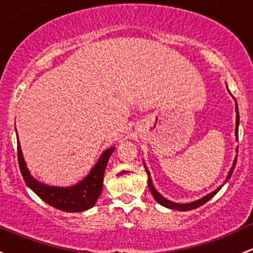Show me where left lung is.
Listing matches in <instances>:
<instances>
[{
    "mask_svg": "<svg viewBox=\"0 0 253 253\" xmlns=\"http://www.w3.org/2000/svg\"><path fill=\"white\" fill-rule=\"evenodd\" d=\"M235 110H236L235 134H236V138H238V127H239V110H238V103H236V100H235ZM236 153H238V148H236ZM236 160H238V154H236L235 159H234L233 166H232V169H230L229 173H228V175H227V179H225V182H227V180L229 179L230 177H232V174H233V171H234V169H235ZM144 167H145V165H144ZM145 171H147V173H148V185H149V190H150V193L153 194L154 199H155V200L158 201L159 204L162 205V206L167 207V209L178 210V211H189V210H194V209H196V207L201 206V205H204L205 203H207V201H209L210 199H211V198H213V196L216 195V194L218 193V191H219L220 188L223 187V184H222V185H220V187H218L217 189L214 190V191H212V193L207 194V195H206V196H204L203 199H200V200H196V201H194V203H190V204H175V203H173V201H169V200H167L166 198H164V196H162L161 194L159 193V191L156 190L155 188H154L153 183H151V178H150V174H149V171H148V169H147V167H145ZM225 182H224V183H225Z\"/></svg>",
    "mask_w": 253,
    "mask_h": 253,
    "instance_id": "1",
    "label": "left lung"
}]
</instances>
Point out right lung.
<instances>
[{
    "label": "right lung",
    "mask_w": 253,
    "mask_h": 253,
    "mask_svg": "<svg viewBox=\"0 0 253 253\" xmlns=\"http://www.w3.org/2000/svg\"><path fill=\"white\" fill-rule=\"evenodd\" d=\"M18 138V134H17ZM18 142V162L19 169L25 180L26 185L30 188L40 199L50 206L65 212H82L94 206L103 190V178L104 171L108 165L110 155L115 150V147L106 149L100 155L99 160L94 165L86 178L79 182L76 185L68 188L52 187V185L43 184L35 179L30 173L24 161L23 153H21L19 139Z\"/></svg>",
    "instance_id": "1"
}]
</instances>
